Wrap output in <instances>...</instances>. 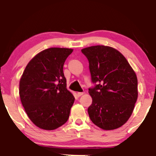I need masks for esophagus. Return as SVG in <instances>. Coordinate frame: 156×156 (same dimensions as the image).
Masks as SVG:
<instances>
[{
	"label": "esophagus",
	"mask_w": 156,
	"mask_h": 156,
	"mask_svg": "<svg viewBox=\"0 0 156 156\" xmlns=\"http://www.w3.org/2000/svg\"><path fill=\"white\" fill-rule=\"evenodd\" d=\"M83 94H84V92H78L77 96H78V97H81V96L83 95Z\"/></svg>",
	"instance_id": "obj_1"
}]
</instances>
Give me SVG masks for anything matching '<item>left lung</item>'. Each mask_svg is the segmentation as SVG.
Instances as JSON below:
<instances>
[{
	"label": "left lung",
	"mask_w": 156,
	"mask_h": 156,
	"mask_svg": "<svg viewBox=\"0 0 156 156\" xmlns=\"http://www.w3.org/2000/svg\"><path fill=\"white\" fill-rule=\"evenodd\" d=\"M89 61L92 104L91 121L104 130L121 127L132 114L138 98L136 73L124 56L111 47L96 45L82 49Z\"/></svg>",
	"instance_id": "8db88e82"
}]
</instances>
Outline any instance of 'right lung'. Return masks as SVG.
Returning a JSON list of instances; mask_svg holds the SVG:
<instances>
[{"instance_id": "add662e5", "label": "right lung", "mask_w": 156, "mask_h": 156, "mask_svg": "<svg viewBox=\"0 0 156 156\" xmlns=\"http://www.w3.org/2000/svg\"><path fill=\"white\" fill-rule=\"evenodd\" d=\"M73 50L52 48L33 57L20 81L21 102L37 127L54 130L67 122L74 96L67 89L64 63Z\"/></svg>"}]
</instances>
